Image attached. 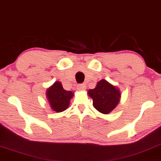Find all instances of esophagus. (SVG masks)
Instances as JSON below:
<instances>
[{
    "label": "esophagus",
    "instance_id": "obj_1",
    "mask_svg": "<svg viewBox=\"0 0 161 161\" xmlns=\"http://www.w3.org/2000/svg\"><path fill=\"white\" fill-rule=\"evenodd\" d=\"M77 88L80 91H84V90H86V86L85 84H78V86H77Z\"/></svg>",
    "mask_w": 161,
    "mask_h": 161
}]
</instances>
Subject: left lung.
Instances as JSON below:
<instances>
[{"mask_svg":"<svg viewBox=\"0 0 161 161\" xmlns=\"http://www.w3.org/2000/svg\"><path fill=\"white\" fill-rule=\"evenodd\" d=\"M88 94L95 109L103 114L110 113L120 102V91L104 79L97 83L96 88L88 90Z\"/></svg>","mask_w":161,"mask_h":161,"instance_id":"8db88e82","label":"left lung"}]
</instances>
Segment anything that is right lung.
I'll return each instance as SVG.
<instances>
[{"label":"right lung","instance_id":"right-lung-1","mask_svg":"<svg viewBox=\"0 0 161 161\" xmlns=\"http://www.w3.org/2000/svg\"><path fill=\"white\" fill-rule=\"evenodd\" d=\"M73 95L70 91L64 90L59 81H56L46 91V96L51 108L57 113H61L68 108L69 101Z\"/></svg>","mask_w":161,"mask_h":161}]
</instances>
